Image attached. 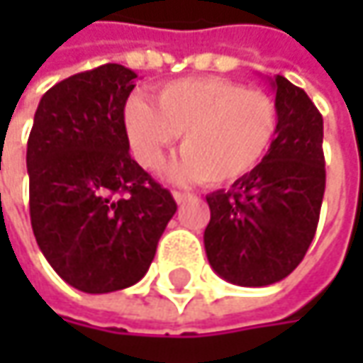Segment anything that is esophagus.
<instances>
[{"label": "esophagus", "instance_id": "1", "mask_svg": "<svg viewBox=\"0 0 363 363\" xmlns=\"http://www.w3.org/2000/svg\"><path fill=\"white\" fill-rule=\"evenodd\" d=\"M189 198H191V194H188V191H174V200L177 203H184Z\"/></svg>", "mask_w": 363, "mask_h": 363}]
</instances>
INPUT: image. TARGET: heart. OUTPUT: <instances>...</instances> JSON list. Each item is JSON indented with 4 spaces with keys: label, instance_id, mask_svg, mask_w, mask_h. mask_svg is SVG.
I'll return each instance as SVG.
<instances>
[{
    "label": "heart",
    "instance_id": "heart-1",
    "mask_svg": "<svg viewBox=\"0 0 363 363\" xmlns=\"http://www.w3.org/2000/svg\"><path fill=\"white\" fill-rule=\"evenodd\" d=\"M155 105L143 96L129 99L125 133L135 160L151 172L184 133V151L169 169L179 182H238L264 161L279 133V106L271 94L230 78L172 80L157 91Z\"/></svg>",
    "mask_w": 363,
    "mask_h": 363
}]
</instances>
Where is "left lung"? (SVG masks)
Masks as SVG:
<instances>
[{"instance_id":"1","label":"left lung","mask_w":363,"mask_h":363,"mask_svg":"<svg viewBox=\"0 0 363 363\" xmlns=\"http://www.w3.org/2000/svg\"><path fill=\"white\" fill-rule=\"evenodd\" d=\"M272 86L279 133L269 155L228 191L206 196L208 260L224 281L240 286L279 283L299 267L325 194L323 117L285 77L274 78Z\"/></svg>"}]
</instances>
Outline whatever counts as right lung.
<instances>
[{
    "label": "right lung",
    "instance_id": "right-lung-1",
    "mask_svg": "<svg viewBox=\"0 0 363 363\" xmlns=\"http://www.w3.org/2000/svg\"><path fill=\"white\" fill-rule=\"evenodd\" d=\"M137 74L103 64L40 101L28 139L30 220L50 267L84 293L141 281L177 210L129 153L125 105Z\"/></svg>",
    "mask_w": 363,
    "mask_h": 363
}]
</instances>
